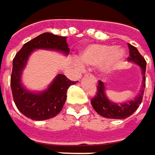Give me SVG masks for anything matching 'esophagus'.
<instances>
[{
    "instance_id": "1",
    "label": "esophagus",
    "mask_w": 155,
    "mask_h": 155,
    "mask_svg": "<svg viewBox=\"0 0 155 155\" xmlns=\"http://www.w3.org/2000/svg\"><path fill=\"white\" fill-rule=\"evenodd\" d=\"M90 78L92 79V81L94 82V84H97V80H96V78H94V76H92V75H90Z\"/></svg>"
}]
</instances>
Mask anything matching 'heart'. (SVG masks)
<instances>
[{
    "mask_svg": "<svg viewBox=\"0 0 155 155\" xmlns=\"http://www.w3.org/2000/svg\"><path fill=\"white\" fill-rule=\"evenodd\" d=\"M125 57V51L120 47L107 44H90L80 50L78 54V66L81 64L91 68H101L106 75L120 68Z\"/></svg>",
    "mask_w": 155,
    "mask_h": 155,
    "instance_id": "obj_1",
    "label": "heart"
}]
</instances>
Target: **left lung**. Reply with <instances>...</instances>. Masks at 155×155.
I'll return each instance as SVG.
<instances>
[{
  "label": "left lung",
  "instance_id": "8db88e82",
  "mask_svg": "<svg viewBox=\"0 0 155 155\" xmlns=\"http://www.w3.org/2000/svg\"><path fill=\"white\" fill-rule=\"evenodd\" d=\"M130 49V57H128L129 61L137 64L140 68L142 74V82L140 85V89L138 94L132 99L125 101L121 103H116L111 101L107 94H106L105 84L103 82L99 81L97 94L94 99L91 101L92 106L94 110L100 115L105 118L109 119H124L130 116L140 105L144 91L146 87V68H147V61L143 58V56L139 54L138 50L130 44H128Z\"/></svg>",
  "mask_w": 155,
  "mask_h": 155
}]
</instances>
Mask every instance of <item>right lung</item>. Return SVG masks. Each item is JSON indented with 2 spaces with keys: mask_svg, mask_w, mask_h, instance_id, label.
Instances as JSON below:
<instances>
[{
  "mask_svg": "<svg viewBox=\"0 0 155 155\" xmlns=\"http://www.w3.org/2000/svg\"><path fill=\"white\" fill-rule=\"evenodd\" d=\"M67 37L45 32L28 41L18 51L14 60L10 86L15 104L18 110L28 118L42 121L57 116L66 101L68 88L76 82L69 80L64 75L57 74L49 85L43 91L33 92L22 82L23 71L31 54L38 49L56 51L68 55L70 48Z\"/></svg>",
  "mask_w": 155,
  "mask_h": 155,
  "instance_id": "obj_1",
  "label": "right lung"
}]
</instances>
